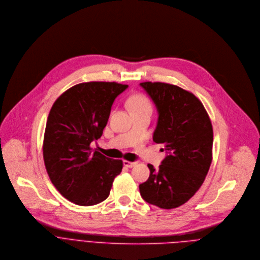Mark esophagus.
Listing matches in <instances>:
<instances>
[{
  "label": "esophagus",
  "mask_w": 260,
  "mask_h": 260,
  "mask_svg": "<svg viewBox=\"0 0 260 260\" xmlns=\"http://www.w3.org/2000/svg\"><path fill=\"white\" fill-rule=\"evenodd\" d=\"M123 165L127 168H132L134 166H136V162H129V161H124Z\"/></svg>",
  "instance_id": "1"
}]
</instances>
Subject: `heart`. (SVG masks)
I'll use <instances>...</instances> for the list:
<instances>
[{"mask_svg":"<svg viewBox=\"0 0 260 260\" xmlns=\"http://www.w3.org/2000/svg\"><path fill=\"white\" fill-rule=\"evenodd\" d=\"M129 108L131 111L135 110H150V103L143 95H134L129 99Z\"/></svg>","mask_w":260,"mask_h":260,"instance_id":"heart-1","label":"heart"}]
</instances>
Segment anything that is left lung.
I'll list each match as a JSON object with an SVG mask.
<instances>
[{
	"label": "left lung",
	"mask_w": 260,
	"mask_h": 260,
	"mask_svg": "<svg viewBox=\"0 0 260 260\" xmlns=\"http://www.w3.org/2000/svg\"><path fill=\"white\" fill-rule=\"evenodd\" d=\"M140 86L158 112L152 140L164 144L166 150L159 169L147 165L150 174L139 184L140 194L159 208H177L197 192L208 173L212 161V124L192 93L159 82Z\"/></svg>",
	"instance_id": "8db88e82"
}]
</instances>
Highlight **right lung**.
<instances>
[{"mask_svg":"<svg viewBox=\"0 0 260 260\" xmlns=\"http://www.w3.org/2000/svg\"><path fill=\"white\" fill-rule=\"evenodd\" d=\"M128 85L110 82L78 84L52 107L45 129L43 157L47 173L69 201L93 206L105 201L123 168L90 147L102 135L115 99Z\"/></svg>","mask_w":260,"mask_h":260,"instance_id":"right-lung-1","label":"right lung"}]
</instances>
